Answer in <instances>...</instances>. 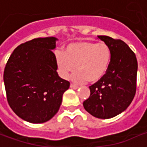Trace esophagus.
Instances as JSON below:
<instances>
[{
    "instance_id": "esophagus-1",
    "label": "esophagus",
    "mask_w": 147,
    "mask_h": 147,
    "mask_svg": "<svg viewBox=\"0 0 147 147\" xmlns=\"http://www.w3.org/2000/svg\"><path fill=\"white\" fill-rule=\"evenodd\" d=\"M70 87L71 88V89H74V90H77L78 88H79V86H76V85H74V84H71Z\"/></svg>"
}]
</instances>
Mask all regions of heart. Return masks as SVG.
Instances as JSON below:
<instances>
[{
  "instance_id": "heart-1",
  "label": "heart",
  "mask_w": 147,
  "mask_h": 147,
  "mask_svg": "<svg viewBox=\"0 0 147 147\" xmlns=\"http://www.w3.org/2000/svg\"><path fill=\"white\" fill-rule=\"evenodd\" d=\"M55 58L62 78L67 79L76 68L77 71L71 76L74 83H83L86 80L95 83L108 71L111 50L105 42L81 41L68 44L64 53L56 52Z\"/></svg>"
}]
</instances>
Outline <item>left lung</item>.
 <instances>
[{
    "instance_id": "1",
    "label": "left lung",
    "mask_w": 147,
    "mask_h": 147,
    "mask_svg": "<svg viewBox=\"0 0 147 147\" xmlns=\"http://www.w3.org/2000/svg\"><path fill=\"white\" fill-rule=\"evenodd\" d=\"M111 50L107 72L97 83L89 86V98L83 107L93 117L109 119L119 115L132 102L136 90L138 63L136 54L121 40L100 35Z\"/></svg>"
}]
</instances>
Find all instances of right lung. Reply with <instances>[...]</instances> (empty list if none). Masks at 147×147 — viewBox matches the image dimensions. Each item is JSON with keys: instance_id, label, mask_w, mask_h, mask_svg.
<instances>
[{"instance_id": "1", "label": "right lung", "mask_w": 147, "mask_h": 147, "mask_svg": "<svg viewBox=\"0 0 147 147\" xmlns=\"http://www.w3.org/2000/svg\"><path fill=\"white\" fill-rule=\"evenodd\" d=\"M55 37L38 38L15 49L5 66L4 83L11 109L32 123L48 121L57 113L70 83L58 76Z\"/></svg>"}]
</instances>
